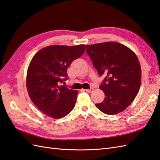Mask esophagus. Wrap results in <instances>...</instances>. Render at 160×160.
I'll return each mask as SVG.
<instances>
[{"label": "esophagus", "instance_id": "1", "mask_svg": "<svg viewBox=\"0 0 160 160\" xmlns=\"http://www.w3.org/2000/svg\"><path fill=\"white\" fill-rule=\"evenodd\" d=\"M93 90H94L93 88H90V89H86V90H85L86 92H92Z\"/></svg>", "mask_w": 160, "mask_h": 160}]
</instances>
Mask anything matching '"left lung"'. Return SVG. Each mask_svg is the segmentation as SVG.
Returning <instances> with one entry per match:
<instances>
[{"label": "left lung", "mask_w": 160, "mask_h": 160, "mask_svg": "<svg viewBox=\"0 0 160 160\" xmlns=\"http://www.w3.org/2000/svg\"><path fill=\"white\" fill-rule=\"evenodd\" d=\"M86 51L99 76H105L99 87L105 98L96 107L110 115L123 111L140 88L141 69L136 54L125 45L112 42L86 45Z\"/></svg>", "instance_id": "1"}]
</instances>
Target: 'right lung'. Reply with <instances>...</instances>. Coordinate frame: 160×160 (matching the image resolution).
Wrapping results in <instances>:
<instances>
[{
	"mask_svg": "<svg viewBox=\"0 0 160 160\" xmlns=\"http://www.w3.org/2000/svg\"><path fill=\"white\" fill-rule=\"evenodd\" d=\"M84 45H50L36 53L27 74V88L32 102L53 118H61L74 108L76 90L60 85L68 80L67 68L85 51Z\"/></svg>",
	"mask_w": 160,
	"mask_h": 160,
	"instance_id": "right-lung-1",
	"label": "right lung"
}]
</instances>
